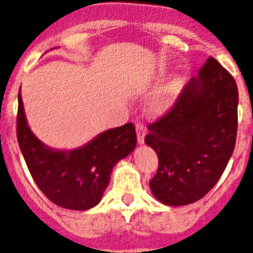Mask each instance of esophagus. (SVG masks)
Listing matches in <instances>:
<instances>
[{
	"label": "esophagus",
	"mask_w": 253,
	"mask_h": 253,
	"mask_svg": "<svg viewBox=\"0 0 253 253\" xmlns=\"http://www.w3.org/2000/svg\"><path fill=\"white\" fill-rule=\"evenodd\" d=\"M136 132H137V141H138L139 145H142L145 142V129L141 124H137L136 126Z\"/></svg>",
	"instance_id": "1"
}]
</instances>
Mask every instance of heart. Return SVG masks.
Listing matches in <instances>:
<instances>
[{
    "label": "heart",
    "instance_id": "b5f03b06",
    "mask_svg": "<svg viewBox=\"0 0 253 253\" xmlns=\"http://www.w3.org/2000/svg\"><path fill=\"white\" fill-rule=\"evenodd\" d=\"M184 86H185V78L181 74L172 77L165 84H159L145 100L146 114L153 117L163 116L167 114L179 100Z\"/></svg>",
    "mask_w": 253,
    "mask_h": 253
}]
</instances>
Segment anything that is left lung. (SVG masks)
Returning <instances> with one entry per match:
<instances>
[{"instance_id":"8db88e82","label":"left lung","mask_w":253,"mask_h":253,"mask_svg":"<svg viewBox=\"0 0 253 253\" xmlns=\"http://www.w3.org/2000/svg\"><path fill=\"white\" fill-rule=\"evenodd\" d=\"M238 102L235 80L209 57L172 110L149 125L145 143L159 159L150 189L159 203H196L217 184L235 146Z\"/></svg>"}]
</instances>
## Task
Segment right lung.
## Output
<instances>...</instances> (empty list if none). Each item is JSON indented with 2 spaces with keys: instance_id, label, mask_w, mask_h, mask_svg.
<instances>
[{
  "instance_id": "add662e5",
  "label": "right lung",
  "mask_w": 253,
  "mask_h": 253,
  "mask_svg": "<svg viewBox=\"0 0 253 253\" xmlns=\"http://www.w3.org/2000/svg\"><path fill=\"white\" fill-rule=\"evenodd\" d=\"M17 137L32 179L58 207L87 210L96 207L108 187L112 169L137 145L133 124L99 133L70 150H57L42 142L28 126L21 91L18 92Z\"/></svg>"
}]
</instances>
